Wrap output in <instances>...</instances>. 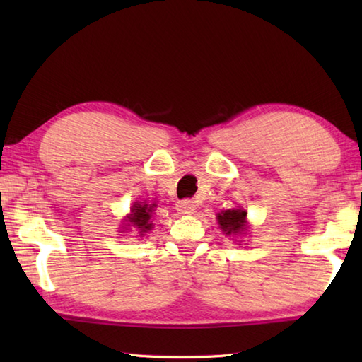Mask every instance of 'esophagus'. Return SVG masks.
Wrapping results in <instances>:
<instances>
[{
    "label": "esophagus",
    "mask_w": 362,
    "mask_h": 362,
    "mask_svg": "<svg viewBox=\"0 0 362 362\" xmlns=\"http://www.w3.org/2000/svg\"><path fill=\"white\" fill-rule=\"evenodd\" d=\"M196 209V204L193 199H182V201H177L175 210L180 214H191Z\"/></svg>",
    "instance_id": "obj_1"
}]
</instances>
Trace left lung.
<instances>
[{"label": "left lung", "mask_w": 362, "mask_h": 362, "mask_svg": "<svg viewBox=\"0 0 362 362\" xmlns=\"http://www.w3.org/2000/svg\"><path fill=\"white\" fill-rule=\"evenodd\" d=\"M218 222L226 235L243 232L245 222V211L243 210H227L218 214Z\"/></svg>", "instance_id": "obj_1"}]
</instances>
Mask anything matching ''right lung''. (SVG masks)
<instances>
[{"label": "right lung", "mask_w": 362, "mask_h": 362, "mask_svg": "<svg viewBox=\"0 0 362 362\" xmlns=\"http://www.w3.org/2000/svg\"><path fill=\"white\" fill-rule=\"evenodd\" d=\"M156 206V204L152 205H140V204H135L134 209H132V214H130L129 222L132 224L135 228L141 230V232H146V230H151L152 224H151V213L152 209Z\"/></svg>", "instance_id": "obj_1"}]
</instances>
